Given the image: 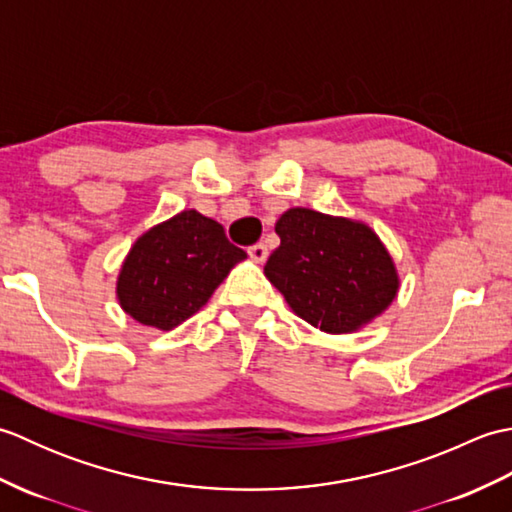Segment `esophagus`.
<instances>
[{"label":"esophagus","instance_id":"1","mask_svg":"<svg viewBox=\"0 0 512 512\" xmlns=\"http://www.w3.org/2000/svg\"><path fill=\"white\" fill-rule=\"evenodd\" d=\"M248 255H250V259H253V262H257V264H264L266 262V257H268V248H266V244H253L248 248Z\"/></svg>","mask_w":512,"mask_h":512}]
</instances>
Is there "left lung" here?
<instances>
[{
  "label": "left lung",
  "instance_id": "left-lung-1",
  "mask_svg": "<svg viewBox=\"0 0 512 512\" xmlns=\"http://www.w3.org/2000/svg\"><path fill=\"white\" fill-rule=\"evenodd\" d=\"M275 231L281 244L264 273L314 328L354 332L394 301L396 266L369 226L297 206L279 217Z\"/></svg>",
  "mask_w": 512,
  "mask_h": 512
}]
</instances>
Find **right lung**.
<instances>
[{
	"instance_id": "right-lung-1",
	"label": "right lung",
	"mask_w": 512,
	"mask_h": 512,
	"mask_svg": "<svg viewBox=\"0 0 512 512\" xmlns=\"http://www.w3.org/2000/svg\"><path fill=\"white\" fill-rule=\"evenodd\" d=\"M246 259L224 226L182 211L136 239L121 268L116 295L138 323L173 330L211 299L231 268Z\"/></svg>"
}]
</instances>
